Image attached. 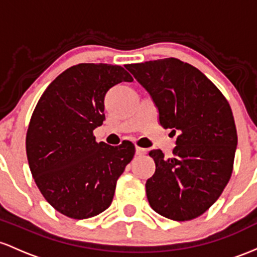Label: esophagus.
I'll use <instances>...</instances> for the list:
<instances>
[{
  "label": "esophagus",
  "mask_w": 257,
  "mask_h": 257,
  "mask_svg": "<svg viewBox=\"0 0 257 257\" xmlns=\"http://www.w3.org/2000/svg\"><path fill=\"white\" fill-rule=\"evenodd\" d=\"M144 154H147V149L141 148V147H136V155H138V157H142Z\"/></svg>",
  "instance_id": "esophagus-1"
}]
</instances>
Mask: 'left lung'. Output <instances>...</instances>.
Instances as JSON below:
<instances>
[{
  "mask_svg": "<svg viewBox=\"0 0 257 257\" xmlns=\"http://www.w3.org/2000/svg\"><path fill=\"white\" fill-rule=\"evenodd\" d=\"M151 94L164 128L177 134L171 158L149 155L155 172L146 183L152 209L174 221L203 215L233 171L238 137L229 103L197 68L176 58L127 64Z\"/></svg>",
  "mask_w": 257,
  "mask_h": 257,
  "instance_id": "8db88e82",
  "label": "left lung"
}]
</instances>
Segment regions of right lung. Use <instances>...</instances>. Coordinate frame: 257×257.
Returning <instances> with one entry per match:
<instances>
[{
	"label": "right lung",
	"instance_id": "add662e5",
	"mask_svg": "<svg viewBox=\"0 0 257 257\" xmlns=\"http://www.w3.org/2000/svg\"><path fill=\"white\" fill-rule=\"evenodd\" d=\"M134 81L122 66L82 63L63 71L37 102L27 132L30 171L41 194L60 214L93 217L110 206L116 181L135 155L128 141L96 142L105 119L104 97Z\"/></svg>",
	"mask_w": 257,
	"mask_h": 257
}]
</instances>
